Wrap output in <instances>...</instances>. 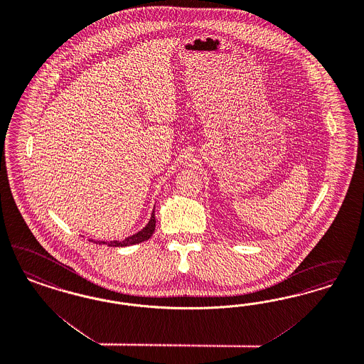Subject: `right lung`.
<instances>
[{
  "mask_svg": "<svg viewBox=\"0 0 364 364\" xmlns=\"http://www.w3.org/2000/svg\"><path fill=\"white\" fill-rule=\"evenodd\" d=\"M156 228V218H154V208L151 211V219L146 223V226L144 227L141 231H138L136 234L127 237V238L122 239V240H110V242H105V240H94L90 239V242L98 243V245H107L110 247H125V246H132V245H137L141 242H145L151 238V234L154 232Z\"/></svg>",
  "mask_w": 364,
  "mask_h": 364,
  "instance_id": "1",
  "label": "right lung"
}]
</instances>
